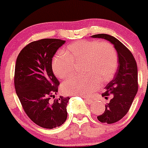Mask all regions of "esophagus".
Returning a JSON list of instances; mask_svg holds the SVG:
<instances>
[{
	"instance_id": "1",
	"label": "esophagus",
	"mask_w": 148,
	"mask_h": 148,
	"mask_svg": "<svg viewBox=\"0 0 148 148\" xmlns=\"http://www.w3.org/2000/svg\"><path fill=\"white\" fill-rule=\"evenodd\" d=\"M84 99H85V100H86L87 102H89V103H93V99H90V98L84 97Z\"/></svg>"
}]
</instances>
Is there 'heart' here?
<instances>
[{"label":"heart","instance_id":"heart-1","mask_svg":"<svg viewBox=\"0 0 148 148\" xmlns=\"http://www.w3.org/2000/svg\"><path fill=\"white\" fill-rule=\"evenodd\" d=\"M84 62L83 72L86 76L74 77L62 85L66 95L87 96L100 85L99 80L108 82L117 71L118 56L112 44L106 41L81 40L72 43L66 51H59L52 60L53 73L61 79L70 77L75 64Z\"/></svg>","mask_w":148,"mask_h":148}]
</instances>
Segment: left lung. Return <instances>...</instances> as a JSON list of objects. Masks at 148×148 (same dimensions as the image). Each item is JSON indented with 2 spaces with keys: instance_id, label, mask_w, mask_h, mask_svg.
<instances>
[{
  "instance_id": "left-lung-1",
  "label": "left lung",
  "mask_w": 148,
  "mask_h": 148,
  "mask_svg": "<svg viewBox=\"0 0 148 148\" xmlns=\"http://www.w3.org/2000/svg\"><path fill=\"white\" fill-rule=\"evenodd\" d=\"M92 38H104L114 45L118 56V67L114 79L105 87L102 97H113L105 104V110L97 119L103 123L112 124L120 120L129 111L138 90V66L130 51L112 36L100 34Z\"/></svg>"
}]
</instances>
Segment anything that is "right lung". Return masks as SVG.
Returning a JSON list of instances; mask_svg holds the SVG:
<instances>
[{
	"label": "right lung",
	"mask_w": 148,
	"mask_h": 148,
	"mask_svg": "<svg viewBox=\"0 0 148 148\" xmlns=\"http://www.w3.org/2000/svg\"><path fill=\"white\" fill-rule=\"evenodd\" d=\"M65 41L44 38L33 41L21 51L15 66L14 85L23 110L35 124L53 129L64 123L70 98L60 96L51 102L58 92L59 80L52 71V58Z\"/></svg>",
	"instance_id": "right-lung-1"
}]
</instances>
